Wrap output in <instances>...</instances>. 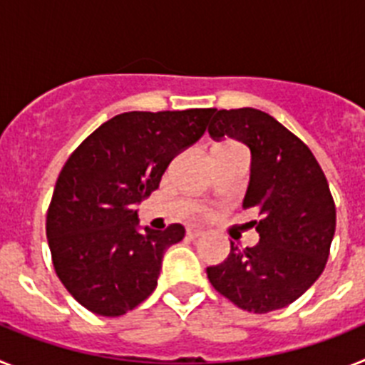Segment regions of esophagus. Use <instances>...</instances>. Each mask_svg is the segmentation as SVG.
Here are the masks:
<instances>
[{"label":"esophagus","mask_w":365,"mask_h":365,"mask_svg":"<svg viewBox=\"0 0 365 365\" xmlns=\"http://www.w3.org/2000/svg\"><path fill=\"white\" fill-rule=\"evenodd\" d=\"M202 234H205V230H202L201 227H197V225H190V227L186 228V235L192 237V240H195V237H199V235Z\"/></svg>","instance_id":"34e87169"}]
</instances>
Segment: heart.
Returning a JSON list of instances; mask_svg holds the SVG:
<instances>
[{
	"label": "heart",
	"mask_w": 365,
	"mask_h": 365,
	"mask_svg": "<svg viewBox=\"0 0 365 365\" xmlns=\"http://www.w3.org/2000/svg\"><path fill=\"white\" fill-rule=\"evenodd\" d=\"M222 146H227V144H222Z\"/></svg>",
	"instance_id": "b5f03b06"
}]
</instances>
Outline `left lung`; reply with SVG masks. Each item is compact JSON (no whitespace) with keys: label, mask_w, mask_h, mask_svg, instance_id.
Instances as JSON below:
<instances>
[{"label":"left lung","mask_w":365,"mask_h":365,"mask_svg":"<svg viewBox=\"0 0 365 365\" xmlns=\"http://www.w3.org/2000/svg\"><path fill=\"white\" fill-rule=\"evenodd\" d=\"M208 133L232 137L250 150V182L243 208H256L259 243H230L222 263L206 274L215 291L248 312L276 311L320 278L336 228V208L312 151L269 113L214 109Z\"/></svg>","instance_id":"8db88e82"}]
</instances>
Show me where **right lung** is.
<instances>
[{
	"mask_svg": "<svg viewBox=\"0 0 365 365\" xmlns=\"http://www.w3.org/2000/svg\"><path fill=\"white\" fill-rule=\"evenodd\" d=\"M212 113H122L71 153L47 212V241L58 278L80 305L122 316L155 291L164 252L185 237V227L140 232L135 205L202 137Z\"/></svg>",
	"mask_w": 365,
	"mask_h": 365,
	"instance_id": "add662e5",
	"label": "right lung"
}]
</instances>
